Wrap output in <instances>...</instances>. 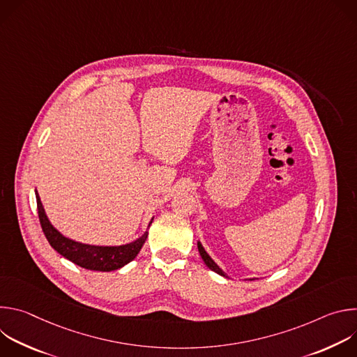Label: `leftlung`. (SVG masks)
I'll use <instances>...</instances> for the list:
<instances>
[{"label": "left lung", "mask_w": 357, "mask_h": 357, "mask_svg": "<svg viewBox=\"0 0 357 357\" xmlns=\"http://www.w3.org/2000/svg\"><path fill=\"white\" fill-rule=\"evenodd\" d=\"M197 250H199V252H200V257H202V260L205 261V264L212 270V271H215V273H218L219 275H223V277H227L225 273H223V270L211 259V256L209 254L206 252V250L203 248V245L200 244V241H197Z\"/></svg>", "instance_id": "left-lung-1"}]
</instances>
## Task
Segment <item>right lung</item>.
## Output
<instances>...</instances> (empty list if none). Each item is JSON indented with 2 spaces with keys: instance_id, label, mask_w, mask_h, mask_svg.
<instances>
[{
  "instance_id": "1",
  "label": "right lung",
  "mask_w": 357,
  "mask_h": 357,
  "mask_svg": "<svg viewBox=\"0 0 357 357\" xmlns=\"http://www.w3.org/2000/svg\"><path fill=\"white\" fill-rule=\"evenodd\" d=\"M35 195H36L39 222L49 244L52 245L61 256L80 266L82 268L91 270V271L119 270L137 257V254L139 252L142 244L148 237V231H145L135 241L123 244V245H90V244L75 241L72 238L65 237L61 231H58L52 225H50L36 190H35ZM152 220L149 222L148 227L151 226Z\"/></svg>"
}]
</instances>
